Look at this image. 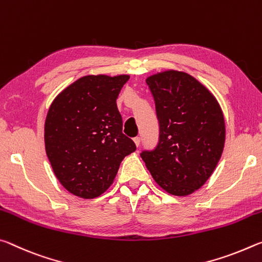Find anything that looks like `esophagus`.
I'll return each mask as SVG.
<instances>
[{
  "label": "esophagus",
  "instance_id": "esophagus-1",
  "mask_svg": "<svg viewBox=\"0 0 262 262\" xmlns=\"http://www.w3.org/2000/svg\"><path fill=\"white\" fill-rule=\"evenodd\" d=\"M134 141H135L136 146H137V147H138V146H139V145H140V138H139V137H136V138L134 139Z\"/></svg>",
  "mask_w": 262,
  "mask_h": 262
}]
</instances>
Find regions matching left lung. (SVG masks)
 Wrapping results in <instances>:
<instances>
[{"label":"left lung","instance_id":"1","mask_svg":"<svg viewBox=\"0 0 262 262\" xmlns=\"http://www.w3.org/2000/svg\"><path fill=\"white\" fill-rule=\"evenodd\" d=\"M159 119V143L140 153L165 191L187 196L208 181L225 144V121L211 92L194 76L174 70L146 79Z\"/></svg>","mask_w":262,"mask_h":262}]
</instances>
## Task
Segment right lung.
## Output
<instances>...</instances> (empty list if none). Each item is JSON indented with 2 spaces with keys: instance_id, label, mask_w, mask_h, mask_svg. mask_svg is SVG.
Wrapping results in <instances>:
<instances>
[{
  "instance_id": "add662e5",
  "label": "right lung",
  "mask_w": 262,
  "mask_h": 262,
  "mask_svg": "<svg viewBox=\"0 0 262 262\" xmlns=\"http://www.w3.org/2000/svg\"><path fill=\"white\" fill-rule=\"evenodd\" d=\"M128 75H85L54 98L44 127L55 178L71 194L95 199L113 184L122 160L136 151L123 135L118 94Z\"/></svg>"
}]
</instances>
